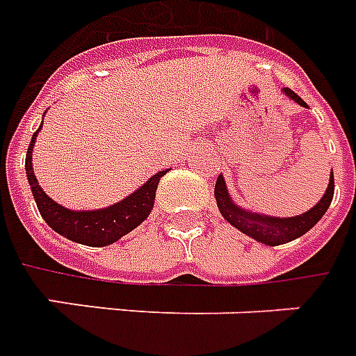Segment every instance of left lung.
<instances>
[{
	"mask_svg": "<svg viewBox=\"0 0 356 356\" xmlns=\"http://www.w3.org/2000/svg\"><path fill=\"white\" fill-rule=\"evenodd\" d=\"M283 93L295 101L300 106H306V103L296 95L289 88H283ZM334 195V176L330 172V180H328V188L325 195L321 197V200L312 207L308 212L300 213V216H293V218H276V216H268V213H259L248 208H242L232 200L229 189H227L225 178L223 175L218 176L216 181V189H213V197L218 202L219 213L231 223L232 227H236L238 231H242L245 236L257 240L264 245H282L293 240L300 238L302 234L312 229V227L319 221L325 212L330 207Z\"/></svg>",
	"mask_w": 356,
	"mask_h": 356,
	"instance_id": "1",
	"label": "left lung"
}]
</instances>
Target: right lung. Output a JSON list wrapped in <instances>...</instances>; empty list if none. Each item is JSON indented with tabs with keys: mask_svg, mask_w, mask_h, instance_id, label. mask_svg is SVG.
Listing matches in <instances>:
<instances>
[{
	"mask_svg": "<svg viewBox=\"0 0 356 356\" xmlns=\"http://www.w3.org/2000/svg\"><path fill=\"white\" fill-rule=\"evenodd\" d=\"M42 124L39 129L33 133L31 143L28 146L26 154V176H28L29 188L33 193V199L37 202V208L41 212L42 219L47 221L50 229H54L58 234L65 236L71 242L76 244L90 245V248H103L111 245L114 242L125 236L135 227L143 223L148 218L154 202H156V189L157 184L163 176L167 175V170H159L157 175L144 181L143 186L135 189L133 193L127 195L116 204H111L106 208H97V210H69L61 207L56 200L48 197L39 181L35 178L31 159H33V146H35L37 135L41 131Z\"/></svg>",
	"mask_w": 356,
	"mask_h": 356,
	"instance_id": "right-lung-1",
	"label": "right lung"
}]
</instances>
